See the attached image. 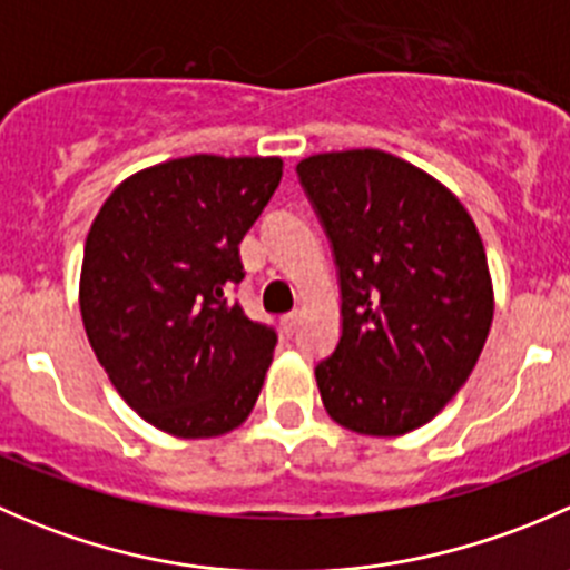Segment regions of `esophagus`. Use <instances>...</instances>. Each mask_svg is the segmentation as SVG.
<instances>
[{
    "mask_svg": "<svg viewBox=\"0 0 570 570\" xmlns=\"http://www.w3.org/2000/svg\"><path fill=\"white\" fill-rule=\"evenodd\" d=\"M297 325H301V314H297V312L284 314V317H281V331H284L286 336H295Z\"/></svg>",
    "mask_w": 570,
    "mask_h": 570,
    "instance_id": "obj_1",
    "label": "esophagus"
}]
</instances>
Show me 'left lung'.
I'll return each mask as SVG.
<instances>
[{
    "mask_svg": "<svg viewBox=\"0 0 570 570\" xmlns=\"http://www.w3.org/2000/svg\"><path fill=\"white\" fill-rule=\"evenodd\" d=\"M297 178L342 297L336 350L314 366L325 411L361 435L411 433L458 394L491 331L474 220L444 184L375 148L308 157Z\"/></svg>",
    "mask_w": 570,
    "mask_h": 570,
    "instance_id": "1",
    "label": "left lung"
}]
</instances>
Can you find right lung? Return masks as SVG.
<instances>
[{
	"label": "right lung",
	"mask_w": 570,
	"mask_h": 570,
	"mask_svg": "<svg viewBox=\"0 0 570 570\" xmlns=\"http://www.w3.org/2000/svg\"><path fill=\"white\" fill-rule=\"evenodd\" d=\"M281 168L278 157L170 159L115 187L90 226L79 281L90 347L129 407L178 439L239 428L262 392L278 333L232 289Z\"/></svg>",
	"instance_id": "1"
}]
</instances>
